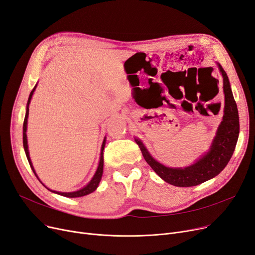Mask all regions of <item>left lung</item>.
Segmentation results:
<instances>
[{
  "label": "left lung",
  "instance_id": "left-lung-1",
  "mask_svg": "<svg viewBox=\"0 0 255 255\" xmlns=\"http://www.w3.org/2000/svg\"><path fill=\"white\" fill-rule=\"evenodd\" d=\"M217 65L223 78L224 114L207 152L190 166L167 167L157 162L145 147L143 142L135 138L145 161L152 168V170L166 183L175 187H194L212 179L226 167L235 151L240 132L238 108L226 72L219 63H217Z\"/></svg>",
  "mask_w": 255,
  "mask_h": 255
}]
</instances>
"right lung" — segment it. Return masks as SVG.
Segmentation results:
<instances>
[{"label": "right lung", "mask_w": 255, "mask_h": 255, "mask_svg": "<svg viewBox=\"0 0 255 255\" xmlns=\"http://www.w3.org/2000/svg\"><path fill=\"white\" fill-rule=\"evenodd\" d=\"M36 87H37V84L35 85V87L33 88V90L31 91L30 95H29V100H28V103H27V108H26V116H25V120H23V127H22V143H23V149H25V152H26V155H27V159L29 161V164L32 168V170L34 172V174L36 175V177H37L39 179V177L37 176V174H36L35 172V169L33 167V164L31 162V159H30V153H29V148H28V139H27V125H28V116H29V105L31 103V100H32V96H33V93L36 89ZM105 145H106V137L103 141V144H102V148H101V156H100V163H99V166H98V169H96V171L94 173V175L92 176L91 180L89 181V183L84 186L82 189L78 190V191H74V192H58V191H54V190H51L48 189L47 187H45L42 181L39 179L40 183L47 189L50 190L51 192L55 193V194H58V195H61V196H64V197H69V198H76V197H82V196H85V195H88V194L94 192L96 189H98L100 183H101V179H102V176H103V172H104V148H105Z\"/></svg>", "instance_id": "right-lung-1"}]
</instances>
